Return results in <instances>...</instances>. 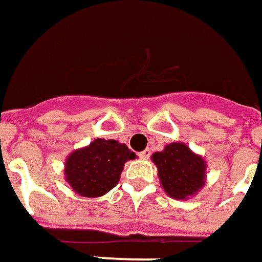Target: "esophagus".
Here are the masks:
<instances>
[{
	"label": "esophagus",
	"mask_w": 262,
	"mask_h": 262,
	"mask_svg": "<svg viewBox=\"0 0 262 262\" xmlns=\"http://www.w3.org/2000/svg\"><path fill=\"white\" fill-rule=\"evenodd\" d=\"M150 155H152V150H150V149H145L143 152H140V154H139V156H140L142 159H147Z\"/></svg>",
	"instance_id": "esophagus-1"
}]
</instances>
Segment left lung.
Listing matches in <instances>:
<instances>
[{
    "mask_svg": "<svg viewBox=\"0 0 262 262\" xmlns=\"http://www.w3.org/2000/svg\"><path fill=\"white\" fill-rule=\"evenodd\" d=\"M162 186L169 196L186 199L204 186L205 162L183 143H170L152 156Z\"/></svg>",
    "mask_w": 262,
    "mask_h": 262,
    "instance_id": "left-lung-1",
    "label": "left lung"
}]
</instances>
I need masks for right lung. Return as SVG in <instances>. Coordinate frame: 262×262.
I'll list each match as a JSON object with an SVG mask.
<instances>
[{
	"mask_svg": "<svg viewBox=\"0 0 262 262\" xmlns=\"http://www.w3.org/2000/svg\"><path fill=\"white\" fill-rule=\"evenodd\" d=\"M136 155L124 143L110 139H96L66 161V181L81 196H101L116 186L123 166Z\"/></svg>",
	"mask_w": 262,
	"mask_h": 262,
	"instance_id": "right-lung-1",
	"label": "right lung"
}]
</instances>
